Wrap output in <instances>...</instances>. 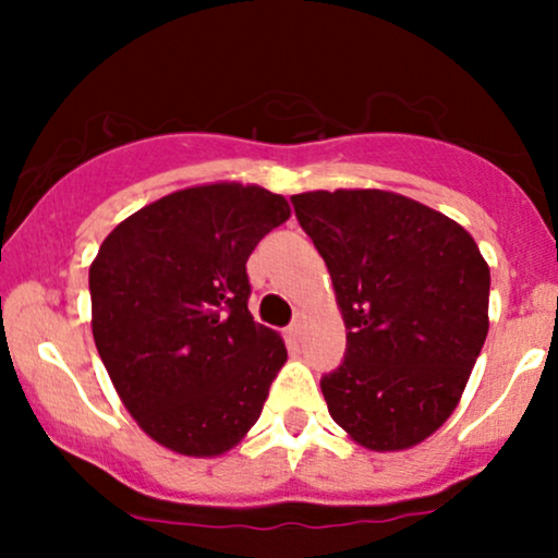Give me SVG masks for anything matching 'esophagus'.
Listing matches in <instances>:
<instances>
[{
    "label": "esophagus",
    "mask_w": 558,
    "mask_h": 558,
    "mask_svg": "<svg viewBox=\"0 0 558 558\" xmlns=\"http://www.w3.org/2000/svg\"><path fill=\"white\" fill-rule=\"evenodd\" d=\"M288 338H293V341H299L301 336H304V319H293L291 325H288Z\"/></svg>",
    "instance_id": "esophagus-1"
}]
</instances>
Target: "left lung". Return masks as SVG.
<instances>
[{
  "instance_id": "1",
  "label": "left lung",
  "mask_w": 558,
  "mask_h": 558,
  "mask_svg": "<svg viewBox=\"0 0 558 558\" xmlns=\"http://www.w3.org/2000/svg\"><path fill=\"white\" fill-rule=\"evenodd\" d=\"M291 202L345 325L341 367L319 380L330 417L369 451L422 444L457 409L488 336V262L459 222L393 191Z\"/></svg>"
}]
</instances>
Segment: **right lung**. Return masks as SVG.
<instances>
[{
	"instance_id": "1",
	"label": "right lung",
	"mask_w": 558,
	"mask_h": 558,
	"mask_svg": "<svg viewBox=\"0 0 558 558\" xmlns=\"http://www.w3.org/2000/svg\"><path fill=\"white\" fill-rule=\"evenodd\" d=\"M291 207L262 185L207 183L125 217L88 270L94 343L120 401L159 446H239L288 360L248 312L246 259Z\"/></svg>"
}]
</instances>
